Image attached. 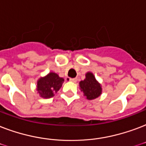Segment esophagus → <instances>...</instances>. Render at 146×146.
<instances>
[{
	"mask_svg": "<svg viewBox=\"0 0 146 146\" xmlns=\"http://www.w3.org/2000/svg\"><path fill=\"white\" fill-rule=\"evenodd\" d=\"M70 81L73 82V83H76V81H77V79H76V78H73V79L70 78Z\"/></svg>",
	"mask_w": 146,
	"mask_h": 146,
	"instance_id": "34e87169",
	"label": "esophagus"
}]
</instances>
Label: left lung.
Instances as JSON below:
<instances>
[{
    "instance_id": "8db88e82",
    "label": "left lung",
    "mask_w": 146,
    "mask_h": 146,
    "mask_svg": "<svg viewBox=\"0 0 146 146\" xmlns=\"http://www.w3.org/2000/svg\"><path fill=\"white\" fill-rule=\"evenodd\" d=\"M85 76V79L80 82V90L83 93L86 99L95 100L102 94V86L96 80L93 73L87 72Z\"/></svg>"
}]
</instances>
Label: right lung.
<instances>
[{"label": "right lung", "mask_w": 146, "mask_h": 146, "mask_svg": "<svg viewBox=\"0 0 146 146\" xmlns=\"http://www.w3.org/2000/svg\"><path fill=\"white\" fill-rule=\"evenodd\" d=\"M63 82V78L60 77L57 73L50 72L45 76L39 78L36 82V90L40 97L49 99L60 90Z\"/></svg>", "instance_id": "obj_1"}]
</instances>
